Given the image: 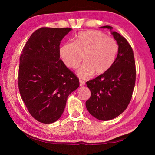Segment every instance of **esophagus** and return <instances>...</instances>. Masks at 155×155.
<instances>
[{
    "mask_svg": "<svg viewBox=\"0 0 155 155\" xmlns=\"http://www.w3.org/2000/svg\"><path fill=\"white\" fill-rule=\"evenodd\" d=\"M79 83H80L81 86H84V85L85 84V82L83 80H79Z\"/></svg>",
    "mask_w": 155,
    "mask_h": 155,
    "instance_id": "obj_1",
    "label": "esophagus"
}]
</instances>
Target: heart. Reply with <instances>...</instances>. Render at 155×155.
Segmentation results:
<instances>
[{
    "mask_svg": "<svg viewBox=\"0 0 155 155\" xmlns=\"http://www.w3.org/2000/svg\"><path fill=\"white\" fill-rule=\"evenodd\" d=\"M118 45L113 38L107 37L98 31L80 32L74 42H67L62 45L59 54L64 64L70 68H76L84 56L85 63L78 69L77 75L88 78L94 72L99 75L106 72L114 63L118 52Z\"/></svg>",
    "mask_w": 155,
    "mask_h": 155,
    "instance_id": "b5f03b06",
    "label": "heart"
}]
</instances>
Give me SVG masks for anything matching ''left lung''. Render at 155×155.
<instances>
[{"label": "left lung", "instance_id": "obj_1", "mask_svg": "<svg viewBox=\"0 0 155 155\" xmlns=\"http://www.w3.org/2000/svg\"><path fill=\"white\" fill-rule=\"evenodd\" d=\"M101 28L110 31L118 46V53L106 72L87 82L91 95L86 107L97 119L110 120L123 113L131 100L136 79L135 62L133 49L125 38L110 26Z\"/></svg>", "mask_w": 155, "mask_h": 155}]
</instances>
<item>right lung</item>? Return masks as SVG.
I'll return each mask as SVG.
<instances>
[{"label": "right lung", "mask_w": 155, "mask_h": 155, "mask_svg": "<svg viewBox=\"0 0 155 155\" xmlns=\"http://www.w3.org/2000/svg\"><path fill=\"white\" fill-rule=\"evenodd\" d=\"M71 28L38 29L31 35L20 57L18 88L22 101L36 120L57 121L67 98L79 87L78 78L60 59V44Z\"/></svg>", "instance_id": "add662e5"}]
</instances>
